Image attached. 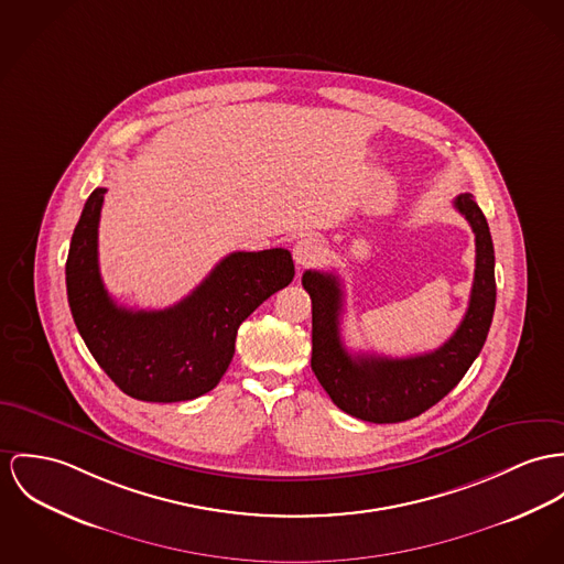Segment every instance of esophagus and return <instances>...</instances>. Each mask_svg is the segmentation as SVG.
Here are the masks:
<instances>
[{
    "label": "esophagus",
    "instance_id": "obj_1",
    "mask_svg": "<svg viewBox=\"0 0 564 564\" xmlns=\"http://www.w3.org/2000/svg\"><path fill=\"white\" fill-rule=\"evenodd\" d=\"M322 258H324V245L313 236H304L294 245V260L301 268L313 265Z\"/></svg>",
    "mask_w": 564,
    "mask_h": 564
}]
</instances>
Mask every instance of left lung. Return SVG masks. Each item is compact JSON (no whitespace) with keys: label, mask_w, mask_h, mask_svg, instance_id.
Masks as SVG:
<instances>
[{"label":"left lung","mask_w":564,"mask_h":564,"mask_svg":"<svg viewBox=\"0 0 564 564\" xmlns=\"http://www.w3.org/2000/svg\"><path fill=\"white\" fill-rule=\"evenodd\" d=\"M453 206L475 231V283L462 324L434 351L408 358L351 356L339 330L344 311L339 276L319 270L303 274V288L313 304L311 369L333 403L360 421L401 423L423 414L459 384L487 339L496 306L489 225L470 193L457 195Z\"/></svg>","instance_id":"8db88e82"}]
</instances>
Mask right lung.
<instances>
[{"mask_svg": "<svg viewBox=\"0 0 564 564\" xmlns=\"http://www.w3.org/2000/svg\"><path fill=\"white\" fill-rule=\"evenodd\" d=\"M107 188H94L75 227L66 290L87 349L132 399L174 403L215 389L227 371L240 324L294 279L288 249L236 251L180 303L132 311L107 294L98 270V220Z\"/></svg>", "mask_w": 564, "mask_h": 564, "instance_id": "obj_1", "label": "right lung"}]
</instances>
